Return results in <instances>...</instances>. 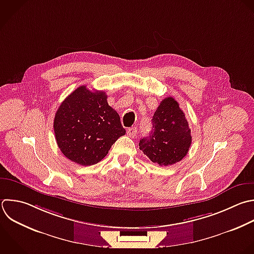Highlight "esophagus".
<instances>
[{"label": "esophagus", "instance_id": "34e87169", "mask_svg": "<svg viewBox=\"0 0 254 254\" xmlns=\"http://www.w3.org/2000/svg\"><path fill=\"white\" fill-rule=\"evenodd\" d=\"M137 128L136 127H131V128H129L128 130H127V134L130 136V137H132V138H134L136 135H137Z\"/></svg>", "mask_w": 254, "mask_h": 254}]
</instances>
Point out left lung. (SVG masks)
Here are the masks:
<instances>
[{"label":"left lung","instance_id":"left-lung-1","mask_svg":"<svg viewBox=\"0 0 254 254\" xmlns=\"http://www.w3.org/2000/svg\"><path fill=\"white\" fill-rule=\"evenodd\" d=\"M152 125L149 136L140 140V150L160 166L183 160L190 147L191 135L185 113L173 97L162 100L154 113Z\"/></svg>","mask_w":254,"mask_h":254}]
</instances>
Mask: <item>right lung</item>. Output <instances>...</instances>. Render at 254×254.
Listing matches in <instances>:
<instances>
[{"label": "right lung", "instance_id": "add662e5", "mask_svg": "<svg viewBox=\"0 0 254 254\" xmlns=\"http://www.w3.org/2000/svg\"><path fill=\"white\" fill-rule=\"evenodd\" d=\"M56 140L70 161L91 166L100 162L116 140L125 135L118 113L103 91L81 85L59 107L54 122Z\"/></svg>", "mask_w": 254, "mask_h": 254}]
</instances>
